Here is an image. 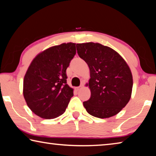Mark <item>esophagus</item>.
Wrapping results in <instances>:
<instances>
[{"label":"esophagus","mask_w":156,"mask_h":156,"mask_svg":"<svg viewBox=\"0 0 156 156\" xmlns=\"http://www.w3.org/2000/svg\"><path fill=\"white\" fill-rule=\"evenodd\" d=\"M83 87V84H82V85H80V86H79V87H76V91H79V90H80V89Z\"/></svg>","instance_id":"obj_1"}]
</instances>
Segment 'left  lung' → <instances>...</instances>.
I'll return each instance as SVG.
<instances>
[{
    "label": "left lung",
    "mask_w": 156,
    "mask_h": 156,
    "mask_svg": "<svg viewBox=\"0 0 156 156\" xmlns=\"http://www.w3.org/2000/svg\"><path fill=\"white\" fill-rule=\"evenodd\" d=\"M76 47L90 70L91 97L83 102L87 112L99 118L116 115L131 98L133 77L128 65L118 53L100 43L76 44Z\"/></svg>",
    "instance_id": "1"
}]
</instances>
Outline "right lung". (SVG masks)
Returning a JSON list of instances; mask_svg holds the SVG:
<instances>
[{"instance_id":"1","label":"right lung","mask_w":156,"mask_h":156,"mask_svg":"<svg viewBox=\"0 0 156 156\" xmlns=\"http://www.w3.org/2000/svg\"><path fill=\"white\" fill-rule=\"evenodd\" d=\"M76 53L75 43H62L41 52L30 64L23 80V96L39 117L53 119L65 112L73 96L66 70Z\"/></svg>"}]
</instances>
